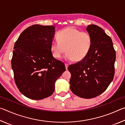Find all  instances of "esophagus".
<instances>
[{
    "instance_id": "34e87169",
    "label": "esophagus",
    "mask_w": 125,
    "mask_h": 125,
    "mask_svg": "<svg viewBox=\"0 0 125 125\" xmlns=\"http://www.w3.org/2000/svg\"><path fill=\"white\" fill-rule=\"evenodd\" d=\"M68 64H67V63H65V68H66V69L67 70L68 69Z\"/></svg>"
}]
</instances>
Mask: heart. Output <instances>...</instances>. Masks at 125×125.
I'll list each match as a JSON object with an SVG mask.
<instances>
[{
	"label": "heart",
	"instance_id": "heart-1",
	"mask_svg": "<svg viewBox=\"0 0 125 125\" xmlns=\"http://www.w3.org/2000/svg\"><path fill=\"white\" fill-rule=\"evenodd\" d=\"M57 38L58 41L52 42L51 45L53 55L56 58H60L66 51V60L79 62L87 56L92 48L91 35L74 27H67L60 31Z\"/></svg>",
	"mask_w": 125,
	"mask_h": 125
}]
</instances>
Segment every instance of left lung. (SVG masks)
I'll use <instances>...</instances> for the list:
<instances>
[{
    "label": "left lung",
    "mask_w": 125,
    "mask_h": 125,
    "mask_svg": "<svg viewBox=\"0 0 125 125\" xmlns=\"http://www.w3.org/2000/svg\"><path fill=\"white\" fill-rule=\"evenodd\" d=\"M86 31L92 37V48L83 60L69 65L70 89L76 95L91 99L105 92L115 74L116 52L112 40L103 29L88 25Z\"/></svg>",
    "instance_id": "8db88e82"
}]
</instances>
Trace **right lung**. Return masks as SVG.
Instances as JSON below:
<instances>
[{"instance_id": "right-lung-1", "label": "right lung", "mask_w": 125, "mask_h": 125, "mask_svg": "<svg viewBox=\"0 0 125 125\" xmlns=\"http://www.w3.org/2000/svg\"><path fill=\"white\" fill-rule=\"evenodd\" d=\"M53 26L33 25L21 33L14 45L11 67L20 92L27 98L41 100L53 93L54 84L65 71L64 63L51 50Z\"/></svg>"}]
</instances>
